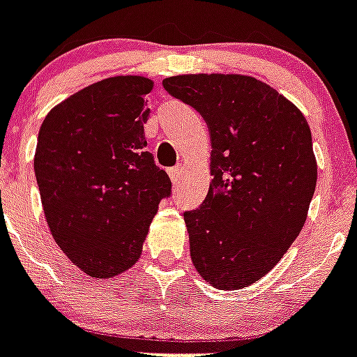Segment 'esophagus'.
I'll list each match as a JSON object with an SVG mask.
<instances>
[{
	"mask_svg": "<svg viewBox=\"0 0 357 357\" xmlns=\"http://www.w3.org/2000/svg\"><path fill=\"white\" fill-rule=\"evenodd\" d=\"M179 174H181V167H174V169H169V176L170 179H172V183L174 185H178L179 183Z\"/></svg>",
	"mask_w": 357,
	"mask_h": 357,
	"instance_id": "34e87169",
	"label": "esophagus"
}]
</instances>
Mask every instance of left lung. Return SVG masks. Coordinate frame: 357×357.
I'll use <instances>...</instances> for the list:
<instances>
[{
	"label": "left lung",
	"instance_id": "left-lung-1",
	"mask_svg": "<svg viewBox=\"0 0 357 357\" xmlns=\"http://www.w3.org/2000/svg\"><path fill=\"white\" fill-rule=\"evenodd\" d=\"M211 133L208 192L185 211L190 259L220 289H242L277 266L299 236L317 183L312 132L299 108L244 75L163 80Z\"/></svg>",
	"mask_w": 357,
	"mask_h": 357
}]
</instances>
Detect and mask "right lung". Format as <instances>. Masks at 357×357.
<instances>
[{"label": "right lung", "mask_w": 357, "mask_h": 357, "mask_svg": "<svg viewBox=\"0 0 357 357\" xmlns=\"http://www.w3.org/2000/svg\"><path fill=\"white\" fill-rule=\"evenodd\" d=\"M153 82L112 77L43 119L34 174L53 238L84 273L109 279L137 262L169 174L146 150L144 104Z\"/></svg>", "instance_id": "1"}]
</instances>
